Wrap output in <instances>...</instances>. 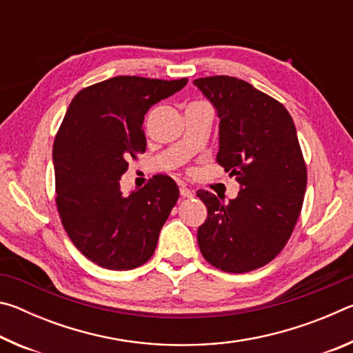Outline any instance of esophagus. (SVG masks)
Here are the masks:
<instances>
[{"mask_svg":"<svg viewBox=\"0 0 353 353\" xmlns=\"http://www.w3.org/2000/svg\"><path fill=\"white\" fill-rule=\"evenodd\" d=\"M181 196L182 198H191V196H193V191H191L187 185H182L181 187Z\"/></svg>","mask_w":353,"mask_h":353,"instance_id":"obj_1","label":"esophagus"}]
</instances>
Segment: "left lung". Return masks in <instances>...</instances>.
I'll use <instances>...</instances> for the list:
<instances>
[{
  "label": "left lung",
  "instance_id": "8db88e82",
  "mask_svg": "<svg viewBox=\"0 0 353 353\" xmlns=\"http://www.w3.org/2000/svg\"><path fill=\"white\" fill-rule=\"evenodd\" d=\"M219 118L216 162L240 191L227 204L205 190L201 254L225 272H249L276 259L294 230L307 188V166L294 121L285 107L230 76L196 79Z\"/></svg>",
  "mask_w": 353,
  "mask_h": 353
}]
</instances>
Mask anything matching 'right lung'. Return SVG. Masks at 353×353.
<instances>
[{
  "mask_svg": "<svg viewBox=\"0 0 353 353\" xmlns=\"http://www.w3.org/2000/svg\"><path fill=\"white\" fill-rule=\"evenodd\" d=\"M187 82L110 77L81 90L65 113L52 146L57 210L70 240L101 268L134 270L154 254L177 185L160 174L124 196L119 179L145 152L146 112Z\"/></svg>",
  "mask_w": 353,
  "mask_h": 353,
  "instance_id": "add662e5",
  "label": "right lung"
}]
</instances>
